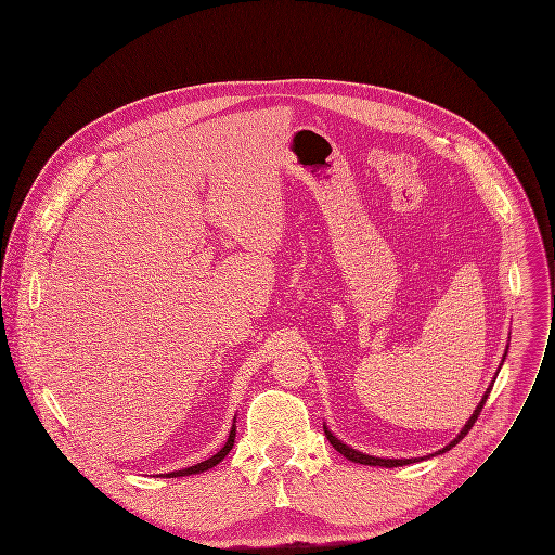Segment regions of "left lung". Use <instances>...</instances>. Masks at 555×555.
Wrapping results in <instances>:
<instances>
[{"mask_svg": "<svg viewBox=\"0 0 555 555\" xmlns=\"http://www.w3.org/2000/svg\"><path fill=\"white\" fill-rule=\"evenodd\" d=\"M509 347V345H507ZM507 347H505V351H503V358H501V364H503V360H505V356H507ZM501 364H499V369H501ZM499 373V371H496ZM494 379L496 377H492V382H490V386L486 388V392H483V397H481V401L477 403V408L473 410V414L468 416V421L464 423V427L460 429V434L449 442V444H444L442 449H438L436 453H429V455H440V453H444V451H449L451 447H455L468 431H470V427H473V423L477 421V416H479V412H481V408H483V403H486V399H488V395H490V390H492V384H494ZM323 429H325V436H327V440L332 442V447L338 451V453H343L347 460H351V462H358V464H366V466H384V468H392V466H403V464H412V462H421V460H425L427 455H423V457H401V460H397V457H375V455H369V453H362V451H358V449H353V447H349V444H345L343 440H338L332 431H330V427L327 425H323Z\"/></svg>", "mask_w": 555, "mask_h": 555, "instance_id": "8db88e82", "label": "left lung"}]
</instances>
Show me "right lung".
<instances>
[{
  "label": "right lung",
  "instance_id": "right-lung-1",
  "mask_svg": "<svg viewBox=\"0 0 555 555\" xmlns=\"http://www.w3.org/2000/svg\"><path fill=\"white\" fill-rule=\"evenodd\" d=\"M234 438H236V416H234V423H232V427H230V436H228V440H225V444L212 455V457H208V460H204V462H197L195 466H189V468H180V470H171V473H160V477H184V475H195V473H204V470H208V468H212V466H217L228 453H230V449L234 447Z\"/></svg>",
  "mask_w": 555,
  "mask_h": 555
}]
</instances>
